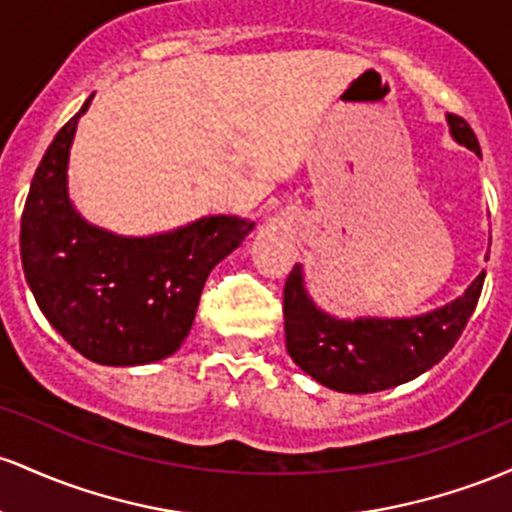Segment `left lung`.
<instances>
[{
  "instance_id": "8db88e82",
  "label": "left lung",
  "mask_w": 512,
  "mask_h": 512,
  "mask_svg": "<svg viewBox=\"0 0 512 512\" xmlns=\"http://www.w3.org/2000/svg\"><path fill=\"white\" fill-rule=\"evenodd\" d=\"M447 125L459 145L481 157L479 140L467 120L447 113ZM484 278L486 271H481L462 297L421 317L336 319L312 302L302 266L295 263L283 292L285 348L309 377L336 392L392 389L416 380L450 353L474 314Z\"/></svg>"
}]
</instances>
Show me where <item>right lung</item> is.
<instances>
[{
	"mask_svg": "<svg viewBox=\"0 0 512 512\" xmlns=\"http://www.w3.org/2000/svg\"><path fill=\"white\" fill-rule=\"evenodd\" d=\"M91 99L40 159L21 215V263L40 312L84 358L116 367L157 363L186 341L210 271L254 222L210 215L152 237L89 225L70 200L67 164Z\"/></svg>",
	"mask_w": 512,
	"mask_h": 512,
	"instance_id": "1",
	"label": "right lung"
}]
</instances>
